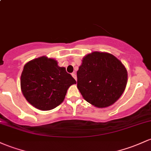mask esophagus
<instances>
[{
	"label": "esophagus",
	"instance_id": "obj_1",
	"mask_svg": "<svg viewBox=\"0 0 151 151\" xmlns=\"http://www.w3.org/2000/svg\"><path fill=\"white\" fill-rule=\"evenodd\" d=\"M72 76L73 77V78H74V79H75V80H77V75H76V73H75V72L72 73Z\"/></svg>",
	"mask_w": 151,
	"mask_h": 151
}]
</instances>
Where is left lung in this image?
<instances>
[{"label": "left lung", "mask_w": 151, "mask_h": 151, "mask_svg": "<svg viewBox=\"0 0 151 151\" xmlns=\"http://www.w3.org/2000/svg\"><path fill=\"white\" fill-rule=\"evenodd\" d=\"M77 88L87 102L97 107H108L123 93L127 70L120 60L108 53L87 54L77 72Z\"/></svg>", "instance_id": "left-lung-1"}]
</instances>
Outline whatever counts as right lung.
Listing matches in <instances>:
<instances>
[{
    "label": "right lung",
    "mask_w": 151,
    "mask_h": 151,
    "mask_svg": "<svg viewBox=\"0 0 151 151\" xmlns=\"http://www.w3.org/2000/svg\"><path fill=\"white\" fill-rule=\"evenodd\" d=\"M76 81L57 61L41 57L24 66L21 88L26 100L37 109L50 110L64 100L68 88Z\"/></svg>",
    "instance_id": "add662e5"
}]
</instances>
